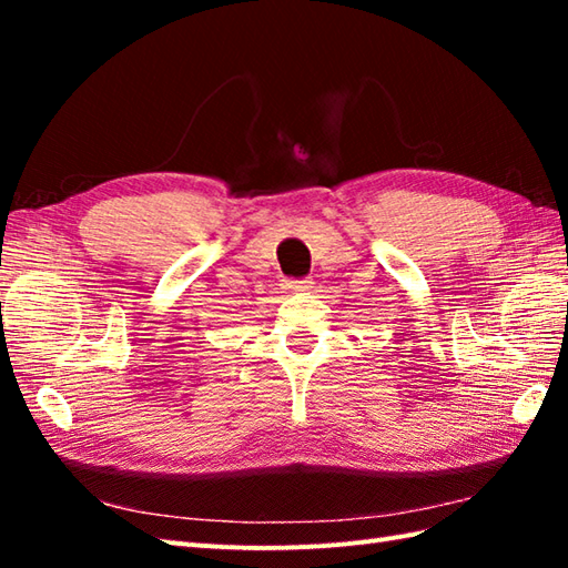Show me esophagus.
I'll use <instances>...</instances> for the list:
<instances>
[{"instance_id":"34e87169","label":"esophagus","mask_w":568,"mask_h":568,"mask_svg":"<svg viewBox=\"0 0 568 568\" xmlns=\"http://www.w3.org/2000/svg\"><path fill=\"white\" fill-rule=\"evenodd\" d=\"M285 287L291 293H305V291H310V287H312V281H307V277H300V281H287Z\"/></svg>"}]
</instances>
